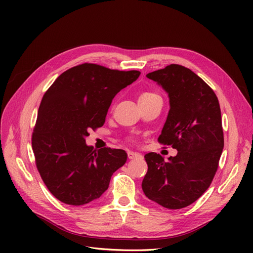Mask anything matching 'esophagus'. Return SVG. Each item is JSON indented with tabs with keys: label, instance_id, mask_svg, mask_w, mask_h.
I'll list each match as a JSON object with an SVG mask.
<instances>
[{
	"label": "esophagus",
	"instance_id": "34e87169",
	"mask_svg": "<svg viewBox=\"0 0 253 253\" xmlns=\"http://www.w3.org/2000/svg\"><path fill=\"white\" fill-rule=\"evenodd\" d=\"M127 157H128L129 159H135V158H140V157H142V155L140 154V153L128 151V152H127Z\"/></svg>",
	"mask_w": 253,
	"mask_h": 253
}]
</instances>
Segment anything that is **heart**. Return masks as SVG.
<instances>
[{
    "instance_id": "b5f03b06",
    "label": "heart",
    "mask_w": 253,
    "mask_h": 253,
    "mask_svg": "<svg viewBox=\"0 0 253 253\" xmlns=\"http://www.w3.org/2000/svg\"><path fill=\"white\" fill-rule=\"evenodd\" d=\"M155 94H153V93H148V91H147V93H143L140 97H139V99L140 98H147V97H151V96H154Z\"/></svg>"
}]
</instances>
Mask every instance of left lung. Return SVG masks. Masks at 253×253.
I'll return each mask as SVG.
<instances>
[{
  "mask_svg": "<svg viewBox=\"0 0 253 253\" xmlns=\"http://www.w3.org/2000/svg\"><path fill=\"white\" fill-rule=\"evenodd\" d=\"M147 77L168 94L170 110L158 141L177 150L168 162L157 153L144 155L148 172L141 187L149 200L168 209L194 203L209 188L224 148L216 95L189 68L171 64Z\"/></svg>",
  "mask_w": 253,
  "mask_h": 253,
  "instance_id": "8db88e82",
  "label": "left lung"
}]
</instances>
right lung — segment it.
<instances>
[{"instance_id":"add662e5","label":"right lung","mask_w":253,"mask_h":253,"mask_svg":"<svg viewBox=\"0 0 253 253\" xmlns=\"http://www.w3.org/2000/svg\"><path fill=\"white\" fill-rule=\"evenodd\" d=\"M139 75L84 63L61 74L44 94L32 143L38 171L60 202L81 206L97 200L126 164V151L95 150L85 138L88 129L103 126L114 97Z\"/></svg>"}]
</instances>
